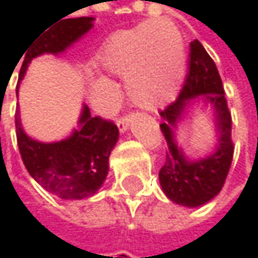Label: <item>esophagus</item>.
Masks as SVG:
<instances>
[{
	"mask_svg": "<svg viewBox=\"0 0 258 258\" xmlns=\"http://www.w3.org/2000/svg\"><path fill=\"white\" fill-rule=\"evenodd\" d=\"M130 116H122V118H119L118 121H116V125H118V128L121 133H125L130 127Z\"/></svg>",
	"mask_w": 258,
	"mask_h": 258,
	"instance_id": "esophagus-1",
	"label": "esophagus"
}]
</instances>
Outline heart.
<instances>
[{
    "label": "heart",
    "instance_id": "1",
    "mask_svg": "<svg viewBox=\"0 0 258 258\" xmlns=\"http://www.w3.org/2000/svg\"><path fill=\"white\" fill-rule=\"evenodd\" d=\"M100 69L127 76L130 100L143 109L172 101L185 76V47L178 28L151 21L112 34L97 55Z\"/></svg>",
    "mask_w": 258,
    "mask_h": 258
}]
</instances>
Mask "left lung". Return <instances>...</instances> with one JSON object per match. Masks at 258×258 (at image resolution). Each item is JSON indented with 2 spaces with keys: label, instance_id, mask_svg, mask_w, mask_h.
<instances>
[{
  "label": "left lung",
  "instance_id": "obj_1",
  "mask_svg": "<svg viewBox=\"0 0 258 258\" xmlns=\"http://www.w3.org/2000/svg\"><path fill=\"white\" fill-rule=\"evenodd\" d=\"M203 102L213 112L217 133L214 151L203 159L189 160L177 143V125L194 104ZM161 131L167 142L166 161L158 178L164 194L186 208L211 202L223 188L233 160L232 116L215 62L199 40L189 44V72L176 101L160 112Z\"/></svg>",
  "mask_w": 258,
  "mask_h": 258
}]
</instances>
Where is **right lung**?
Instances as JSON below:
<instances>
[{"mask_svg": "<svg viewBox=\"0 0 258 258\" xmlns=\"http://www.w3.org/2000/svg\"><path fill=\"white\" fill-rule=\"evenodd\" d=\"M92 26L94 18L66 19L49 29L41 38L32 41L29 49L24 52L25 56L22 55L19 82L34 58L43 53H62ZM15 119L22 161L28 173L44 189L64 200H82L94 196L101 188L109 173L110 152L119 137L118 127L113 122L91 116L88 106L83 104L78 128L59 142L46 143L29 137L24 131L19 109Z\"/></svg>", "mask_w": 258, "mask_h": 258, "instance_id": "right-lung-1", "label": "right lung"}]
</instances>
